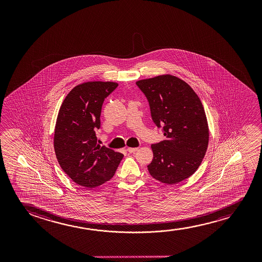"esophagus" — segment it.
Here are the masks:
<instances>
[{"label": "esophagus", "instance_id": "obj_1", "mask_svg": "<svg viewBox=\"0 0 262 262\" xmlns=\"http://www.w3.org/2000/svg\"><path fill=\"white\" fill-rule=\"evenodd\" d=\"M137 150H138L137 147H128V148H127V151H128L129 153H133V152H136Z\"/></svg>", "mask_w": 262, "mask_h": 262}]
</instances>
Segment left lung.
I'll list each match as a JSON object with an SVG mask.
<instances>
[{
    "label": "left lung",
    "instance_id": "8db88e82",
    "mask_svg": "<svg viewBox=\"0 0 262 262\" xmlns=\"http://www.w3.org/2000/svg\"><path fill=\"white\" fill-rule=\"evenodd\" d=\"M147 97L151 117L163 127L165 140L152 144L151 176L176 184L197 171L208 148V121L197 94L176 76L160 75L136 82Z\"/></svg>",
    "mask_w": 262,
    "mask_h": 262
}]
</instances>
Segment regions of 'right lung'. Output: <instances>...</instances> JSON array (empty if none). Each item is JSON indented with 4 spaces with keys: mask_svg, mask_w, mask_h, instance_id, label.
<instances>
[{
    "mask_svg": "<svg viewBox=\"0 0 262 262\" xmlns=\"http://www.w3.org/2000/svg\"><path fill=\"white\" fill-rule=\"evenodd\" d=\"M118 86L89 81L73 88L61 104L54 129V147L61 169L80 186L95 188L115 176L123 155L97 145L102 104Z\"/></svg>",
    "mask_w": 262,
    "mask_h": 262,
    "instance_id": "add662e5",
    "label": "right lung"
}]
</instances>
